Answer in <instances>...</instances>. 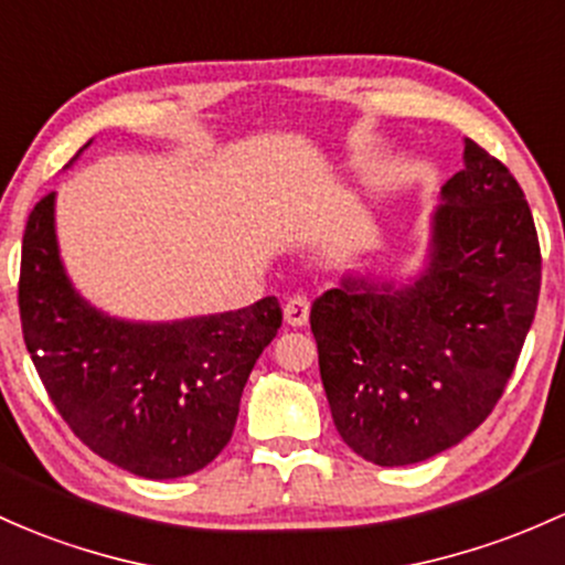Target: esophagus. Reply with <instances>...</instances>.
Instances as JSON below:
<instances>
[{
    "mask_svg": "<svg viewBox=\"0 0 565 565\" xmlns=\"http://www.w3.org/2000/svg\"><path fill=\"white\" fill-rule=\"evenodd\" d=\"M308 313H311V300H308L306 295L289 297L287 306H284V321H287L289 327H306Z\"/></svg>",
    "mask_w": 565,
    "mask_h": 565,
    "instance_id": "1",
    "label": "esophagus"
}]
</instances>
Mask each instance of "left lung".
Segmentation results:
<instances>
[{
  "label": "left lung",
  "instance_id": "1",
  "mask_svg": "<svg viewBox=\"0 0 565 565\" xmlns=\"http://www.w3.org/2000/svg\"><path fill=\"white\" fill-rule=\"evenodd\" d=\"M411 278L345 273L316 297L311 330L340 437L377 467H407L469 437L504 392L542 284L523 190L463 139Z\"/></svg>",
  "mask_w": 565,
  "mask_h": 565
}]
</instances>
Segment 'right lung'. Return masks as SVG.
Returning <instances> with one entry per match:
<instances>
[{"label": "right lung", "mask_w": 565, "mask_h": 565, "mask_svg": "<svg viewBox=\"0 0 565 565\" xmlns=\"http://www.w3.org/2000/svg\"><path fill=\"white\" fill-rule=\"evenodd\" d=\"M18 306L31 362L61 418L93 454L147 480L192 475L222 454L254 362L281 327L276 297L177 321L102 311L64 268L55 192L29 214Z\"/></svg>", "instance_id": "1"}]
</instances>
